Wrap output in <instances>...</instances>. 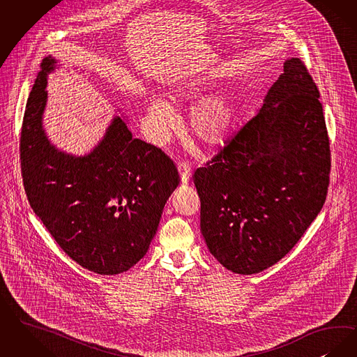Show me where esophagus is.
I'll list each match as a JSON object with an SVG mask.
<instances>
[{"mask_svg": "<svg viewBox=\"0 0 357 357\" xmlns=\"http://www.w3.org/2000/svg\"><path fill=\"white\" fill-rule=\"evenodd\" d=\"M178 170L181 174V179H182V183H187L191 178V172H192V167L191 165L187 162V160H181L178 163Z\"/></svg>", "mask_w": 357, "mask_h": 357, "instance_id": "1", "label": "esophagus"}]
</instances>
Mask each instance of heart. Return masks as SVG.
Returning a JSON list of instances; mask_svg holds the SVG:
<instances>
[{
    "mask_svg": "<svg viewBox=\"0 0 357 357\" xmlns=\"http://www.w3.org/2000/svg\"><path fill=\"white\" fill-rule=\"evenodd\" d=\"M207 91L203 82H194L179 89V94L187 98H199ZM149 115L159 134H165L175 123V113L169 102L154 97L150 100ZM234 105L226 94L207 97L192 109L190 123L194 132L207 143L222 142L232 128Z\"/></svg>",
    "mask_w": 357,
    "mask_h": 357,
    "instance_id": "1",
    "label": "heart"
}]
</instances>
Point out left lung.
I'll list each match as a JSON object with an SVG mask.
<instances>
[{
	"label": "left lung",
	"mask_w": 357,
	"mask_h": 357,
	"mask_svg": "<svg viewBox=\"0 0 357 357\" xmlns=\"http://www.w3.org/2000/svg\"><path fill=\"white\" fill-rule=\"evenodd\" d=\"M319 97L305 65L287 59L259 113L194 172L202 235L229 271L278 263L323 208L331 150Z\"/></svg>",
	"instance_id": "obj_1"
}]
</instances>
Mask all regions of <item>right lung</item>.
I'll use <instances>...</instances> for the list:
<instances>
[{
  "label": "right lung",
  "mask_w": 357,
  "mask_h": 357,
  "mask_svg": "<svg viewBox=\"0 0 357 357\" xmlns=\"http://www.w3.org/2000/svg\"><path fill=\"white\" fill-rule=\"evenodd\" d=\"M56 62L43 58L22 121L20 159L29 203L79 266L100 275L128 271L146 255L179 174L160 149L134 138L119 115L85 157L57 150L43 128L46 78Z\"/></svg>",
  "instance_id": "add662e5"
}]
</instances>
